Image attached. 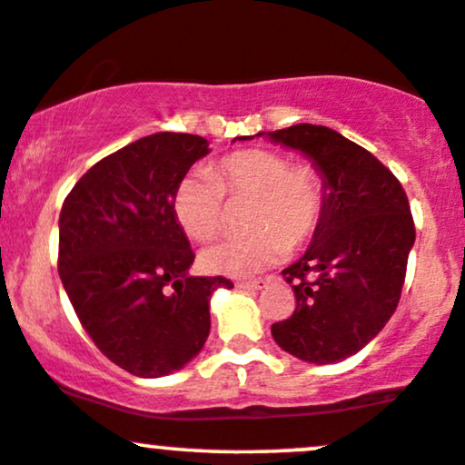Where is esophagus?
Returning <instances> with one entry per match:
<instances>
[{
	"label": "esophagus",
	"mask_w": 465,
	"mask_h": 465,
	"mask_svg": "<svg viewBox=\"0 0 465 465\" xmlns=\"http://www.w3.org/2000/svg\"><path fill=\"white\" fill-rule=\"evenodd\" d=\"M262 280H241V282H236V287L244 291H258L262 289Z\"/></svg>",
	"instance_id": "34e87169"
}]
</instances>
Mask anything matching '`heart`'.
I'll return each instance as SVG.
<instances>
[{"label": "heart", "instance_id": "obj_1", "mask_svg": "<svg viewBox=\"0 0 465 465\" xmlns=\"http://www.w3.org/2000/svg\"><path fill=\"white\" fill-rule=\"evenodd\" d=\"M224 193L252 198L244 224L253 232L221 238L201 252L209 273L244 278L272 267L287 249L304 247L320 227L324 178L309 163H291L273 150H238L207 172L185 176L174 193L176 221L187 236L207 241L221 229Z\"/></svg>", "mask_w": 465, "mask_h": 465}]
</instances>
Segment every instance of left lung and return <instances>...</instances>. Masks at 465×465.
Instances as JSON below:
<instances>
[{
    "label": "left lung",
    "instance_id": "8db88e82",
    "mask_svg": "<svg viewBox=\"0 0 465 465\" xmlns=\"http://www.w3.org/2000/svg\"><path fill=\"white\" fill-rule=\"evenodd\" d=\"M258 136L302 152L326 185L313 241L282 272L298 304L272 335L298 360L341 361L384 329L400 302L415 244L406 192L369 150L331 127L300 124Z\"/></svg>",
    "mask_w": 465,
    "mask_h": 465
}]
</instances>
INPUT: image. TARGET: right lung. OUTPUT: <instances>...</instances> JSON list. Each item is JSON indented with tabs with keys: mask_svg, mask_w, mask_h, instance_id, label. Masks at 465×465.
Here are the masks:
<instances>
[{
	"mask_svg": "<svg viewBox=\"0 0 465 465\" xmlns=\"http://www.w3.org/2000/svg\"><path fill=\"white\" fill-rule=\"evenodd\" d=\"M207 139L158 132L121 147L76 181L59 216V278L99 351L136 377L181 371L209 335L223 275H190L193 252L174 193Z\"/></svg>",
	"mask_w": 465,
	"mask_h": 465,
	"instance_id": "1",
	"label": "right lung"
}]
</instances>
